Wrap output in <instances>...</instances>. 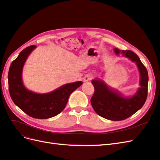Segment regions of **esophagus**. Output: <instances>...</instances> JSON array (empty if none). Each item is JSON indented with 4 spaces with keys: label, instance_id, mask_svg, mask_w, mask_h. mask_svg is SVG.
Segmentation results:
<instances>
[{
    "label": "esophagus",
    "instance_id": "esophagus-1",
    "mask_svg": "<svg viewBox=\"0 0 160 160\" xmlns=\"http://www.w3.org/2000/svg\"><path fill=\"white\" fill-rule=\"evenodd\" d=\"M93 74H91V73H88V75H86L85 76V77H84V81H85V82L89 81L91 80V79H92V78H93Z\"/></svg>",
    "mask_w": 160,
    "mask_h": 160
}]
</instances>
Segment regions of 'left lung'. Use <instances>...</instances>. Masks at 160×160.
<instances>
[{"instance_id":"8db88e82","label":"left lung","mask_w":160,"mask_h":160,"mask_svg":"<svg viewBox=\"0 0 160 160\" xmlns=\"http://www.w3.org/2000/svg\"><path fill=\"white\" fill-rule=\"evenodd\" d=\"M117 55H122L135 62L140 73V88L133 96L124 98L119 92L110 89L103 81L94 79L92 84L95 91L91 99L94 111L101 117L112 121H121L129 118L141 109L148 96V72L139 57L132 51H121L115 48Z\"/></svg>"}]
</instances>
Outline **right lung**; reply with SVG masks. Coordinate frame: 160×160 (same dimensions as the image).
<instances>
[{
	"label": "right lung",
	"mask_w": 160,
	"mask_h": 160,
	"mask_svg": "<svg viewBox=\"0 0 160 160\" xmlns=\"http://www.w3.org/2000/svg\"><path fill=\"white\" fill-rule=\"evenodd\" d=\"M35 48V45L25 48L12 62L8 75V90L14 104L25 113L35 119H48L59 114L65 109L72 92L83 82L66 84L45 94L28 90L22 83V71L27 58Z\"/></svg>",
	"instance_id": "obj_1"
}]
</instances>
